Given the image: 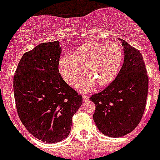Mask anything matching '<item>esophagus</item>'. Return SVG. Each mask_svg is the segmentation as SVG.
<instances>
[{
    "label": "esophagus",
    "instance_id": "esophagus-1",
    "mask_svg": "<svg viewBox=\"0 0 160 160\" xmlns=\"http://www.w3.org/2000/svg\"><path fill=\"white\" fill-rule=\"evenodd\" d=\"M82 98H83V101H84V102H86V101L89 100V96L86 95H83Z\"/></svg>",
    "mask_w": 160,
    "mask_h": 160
}]
</instances>
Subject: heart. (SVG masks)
Returning a JSON list of instances; mask_svg holds the SVG:
<instances>
[{
	"instance_id": "b5f03b06",
	"label": "heart",
	"mask_w": 160,
	"mask_h": 160,
	"mask_svg": "<svg viewBox=\"0 0 160 160\" xmlns=\"http://www.w3.org/2000/svg\"><path fill=\"white\" fill-rule=\"evenodd\" d=\"M124 51L114 42H91L78 47L70 57L65 56L59 61V72L67 85H74L80 70L83 75L76 87L80 91L90 90L95 84L105 87L111 84L121 69Z\"/></svg>"
}]
</instances>
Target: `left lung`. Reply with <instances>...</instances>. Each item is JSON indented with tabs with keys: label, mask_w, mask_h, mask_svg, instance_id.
Segmentation results:
<instances>
[{
	"label": "left lung",
	"mask_w": 160,
	"mask_h": 160,
	"mask_svg": "<svg viewBox=\"0 0 160 160\" xmlns=\"http://www.w3.org/2000/svg\"><path fill=\"white\" fill-rule=\"evenodd\" d=\"M124 60L115 80L90 98L95 103L93 119L102 134L118 138L133 131L144 114L149 78L139 51L124 40Z\"/></svg>",
	"instance_id": "left-lung-1"
}]
</instances>
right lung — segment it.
Segmentation results:
<instances>
[{
    "label": "right lung",
    "mask_w": 160,
    "mask_h": 160,
    "mask_svg": "<svg viewBox=\"0 0 160 160\" xmlns=\"http://www.w3.org/2000/svg\"><path fill=\"white\" fill-rule=\"evenodd\" d=\"M59 41L41 43L21 57L14 75V96L21 121L33 136L55 144L67 138L82 96L59 73Z\"/></svg>",
    "instance_id": "1"
}]
</instances>
